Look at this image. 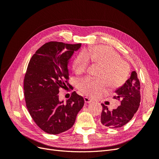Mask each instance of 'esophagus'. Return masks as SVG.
<instances>
[{"label":"esophagus","mask_w":159,"mask_h":159,"mask_svg":"<svg viewBox=\"0 0 159 159\" xmlns=\"http://www.w3.org/2000/svg\"><path fill=\"white\" fill-rule=\"evenodd\" d=\"M84 101H85V102L86 103H90L91 102H92V100H91L90 98H89L88 97H85L84 98Z\"/></svg>","instance_id":"esophagus-1"}]
</instances>
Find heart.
Returning <instances> with one entry per match:
<instances>
[{
  "label": "heart",
  "instance_id": "heart-1",
  "mask_svg": "<svg viewBox=\"0 0 159 159\" xmlns=\"http://www.w3.org/2000/svg\"><path fill=\"white\" fill-rule=\"evenodd\" d=\"M90 59L95 64L102 66L98 74L99 79L85 78L81 80L78 85L79 91L92 98H97L110 87L116 88L126 81L129 68L125 61L113 48L106 46H98L81 51L75 58L73 67L78 74L87 71Z\"/></svg>",
  "mask_w": 159,
  "mask_h": 159
}]
</instances>
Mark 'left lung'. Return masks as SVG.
Here are the masks:
<instances>
[{"label": "left lung", "mask_w": 159, "mask_h": 159, "mask_svg": "<svg viewBox=\"0 0 159 159\" xmlns=\"http://www.w3.org/2000/svg\"><path fill=\"white\" fill-rule=\"evenodd\" d=\"M113 99L121 100V105L110 111L102 103L103 110L100 121L103 126L117 129L126 125L133 118L141 102L140 82L136 71H132L131 77L125 84L115 91Z\"/></svg>", "instance_id": "obj_1"}]
</instances>
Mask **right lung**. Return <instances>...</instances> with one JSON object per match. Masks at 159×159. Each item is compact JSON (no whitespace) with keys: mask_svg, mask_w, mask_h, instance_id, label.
<instances>
[{"mask_svg":"<svg viewBox=\"0 0 159 159\" xmlns=\"http://www.w3.org/2000/svg\"><path fill=\"white\" fill-rule=\"evenodd\" d=\"M81 44L52 41L36 50L28 65L24 80L26 107L42 131L57 134L74 125L84 99L75 91L66 103L60 102L59 89H73L69 84L68 60Z\"/></svg>","mask_w":159,"mask_h":159,"instance_id":"right-lung-1","label":"right lung"}]
</instances>
